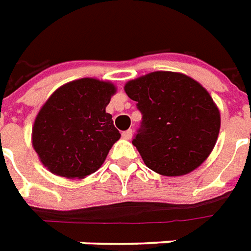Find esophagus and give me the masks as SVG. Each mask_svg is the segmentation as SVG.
Returning <instances> with one entry per match:
<instances>
[{
  "mask_svg": "<svg viewBox=\"0 0 251 251\" xmlns=\"http://www.w3.org/2000/svg\"><path fill=\"white\" fill-rule=\"evenodd\" d=\"M131 137H133V130L129 129L122 133V138H124V139H127V141H129V139H131Z\"/></svg>",
  "mask_w": 251,
  "mask_h": 251,
  "instance_id": "1",
  "label": "esophagus"
}]
</instances>
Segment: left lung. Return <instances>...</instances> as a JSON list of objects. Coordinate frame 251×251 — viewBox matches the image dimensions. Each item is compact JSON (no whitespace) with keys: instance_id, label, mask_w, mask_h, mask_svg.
I'll return each instance as SVG.
<instances>
[{"instance_id":"obj_1","label":"left lung","mask_w":251,"mask_h":251,"mask_svg":"<svg viewBox=\"0 0 251 251\" xmlns=\"http://www.w3.org/2000/svg\"><path fill=\"white\" fill-rule=\"evenodd\" d=\"M125 92L142 113L133 145L150 169L182 176L206 160L218 139L220 113L198 82L155 72L127 82Z\"/></svg>"}]
</instances>
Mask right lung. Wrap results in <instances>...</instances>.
Masks as SVG:
<instances>
[{
	"label": "right lung",
	"mask_w": 251,
	"mask_h": 251,
	"mask_svg": "<svg viewBox=\"0 0 251 251\" xmlns=\"http://www.w3.org/2000/svg\"><path fill=\"white\" fill-rule=\"evenodd\" d=\"M116 87L83 78L64 84L45 102L32 129V145L54 175L83 178L101 167L121 137L106 113Z\"/></svg>",
	"instance_id": "1"
}]
</instances>
